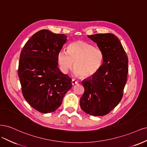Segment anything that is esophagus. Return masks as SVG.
Masks as SVG:
<instances>
[{"instance_id": "obj_1", "label": "esophagus", "mask_w": 147, "mask_h": 147, "mask_svg": "<svg viewBox=\"0 0 147 147\" xmlns=\"http://www.w3.org/2000/svg\"><path fill=\"white\" fill-rule=\"evenodd\" d=\"M71 83H72L73 85H75V84H77L78 83V82L76 81V80H74V79H73V80H71Z\"/></svg>"}]
</instances>
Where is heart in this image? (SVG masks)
Instances as JSON below:
<instances>
[{
  "label": "heart",
  "instance_id": "1",
  "mask_svg": "<svg viewBox=\"0 0 147 147\" xmlns=\"http://www.w3.org/2000/svg\"><path fill=\"white\" fill-rule=\"evenodd\" d=\"M103 59L100 48L82 40L72 42L68 46V52L60 51L57 56L58 63L63 73L67 74L75 67L74 76L79 77L82 75L85 78L92 77L98 72Z\"/></svg>",
  "mask_w": 147,
  "mask_h": 147
}]
</instances>
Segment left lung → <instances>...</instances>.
Returning <instances> with one entry per match:
<instances>
[{
	"mask_svg": "<svg viewBox=\"0 0 147 147\" xmlns=\"http://www.w3.org/2000/svg\"><path fill=\"white\" fill-rule=\"evenodd\" d=\"M103 53L98 72L82 81L85 91L80 99L82 110L93 116H104L121 100L128 73V59L118 38L112 34L88 35Z\"/></svg>",
	"mask_w": 147,
	"mask_h": 147,
	"instance_id": "obj_1",
	"label": "left lung"
}]
</instances>
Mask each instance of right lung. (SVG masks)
<instances>
[{
	"instance_id": "add662e5",
	"label": "right lung",
	"mask_w": 147,
	"mask_h": 147,
	"mask_svg": "<svg viewBox=\"0 0 147 147\" xmlns=\"http://www.w3.org/2000/svg\"><path fill=\"white\" fill-rule=\"evenodd\" d=\"M67 41L64 34L41 30L31 36L21 53L18 76L22 94L41 113L54 112L72 87L71 79L58 68V54Z\"/></svg>"
}]
</instances>
